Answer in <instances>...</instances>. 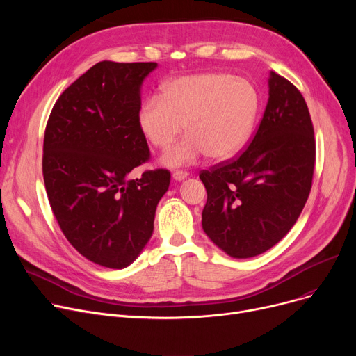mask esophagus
Returning <instances> with one entry per match:
<instances>
[{
	"label": "esophagus",
	"instance_id": "obj_1",
	"mask_svg": "<svg viewBox=\"0 0 356 356\" xmlns=\"http://www.w3.org/2000/svg\"><path fill=\"white\" fill-rule=\"evenodd\" d=\"M188 177H189V173L184 172V170H176V172H173V179L177 180V181L184 180V179H188Z\"/></svg>",
	"mask_w": 356,
	"mask_h": 356
}]
</instances>
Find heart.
<instances>
[{
	"label": "heart",
	"mask_w": 356,
	"mask_h": 356,
	"mask_svg": "<svg viewBox=\"0 0 356 356\" xmlns=\"http://www.w3.org/2000/svg\"><path fill=\"white\" fill-rule=\"evenodd\" d=\"M258 112V93L251 82L228 73L181 76L163 88V97H148L138 112V125L147 141L167 148L161 157L167 167L188 165L204 156L227 160L244 147Z\"/></svg>",
	"instance_id": "b5f03b06"
}]
</instances>
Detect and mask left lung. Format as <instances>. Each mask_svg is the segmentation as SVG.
I'll return each mask as SVG.
<instances>
[{
  "instance_id": "1",
  "label": "left lung",
  "mask_w": 356,
  "mask_h": 356,
  "mask_svg": "<svg viewBox=\"0 0 356 356\" xmlns=\"http://www.w3.org/2000/svg\"><path fill=\"white\" fill-rule=\"evenodd\" d=\"M316 160L306 101L270 72L268 102L250 145L236 159L200 172L208 192L202 227L232 258L274 247L293 228L312 189Z\"/></svg>"
}]
</instances>
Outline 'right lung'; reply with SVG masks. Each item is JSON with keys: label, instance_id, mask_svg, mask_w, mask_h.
Returning <instances> with one entry per match:
<instances>
[{"label": "right lung", "instance_id": "right-lung-1", "mask_svg": "<svg viewBox=\"0 0 356 356\" xmlns=\"http://www.w3.org/2000/svg\"><path fill=\"white\" fill-rule=\"evenodd\" d=\"M157 63L104 60L56 101L43 143V177L56 220L79 254L125 268L152 238L170 172L128 173L149 159L138 125L141 85Z\"/></svg>", "mask_w": 356, "mask_h": 356}]
</instances>
